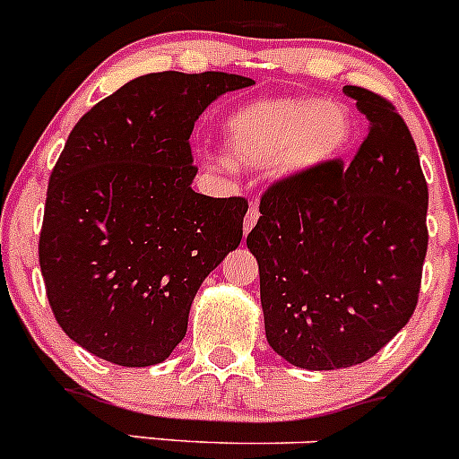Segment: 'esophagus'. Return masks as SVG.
<instances>
[{
    "label": "esophagus",
    "instance_id": "34e87169",
    "mask_svg": "<svg viewBox=\"0 0 459 459\" xmlns=\"http://www.w3.org/2000/svg\"><path fill=\"white\" fill-rule=\"evenodd\" d=\"M257 221H259V209L253 204L248 209V213H246V218H243V230H246V234H248L250 230H253V227L257 225Z\"/></svg>",
    "mask_w": 459,
    "mask_h": 459
}]
</instances>
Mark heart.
I'll return each instance as SVG.
<instances>
[{
    "instance_id": "obj_1",
    "label": "heart",
    "mask_w": 459,
    "mask_h": 459,
    "mask_svg": "<svg viewBox=\"0 0 459 459\" xmlns=\"http://www.w3.org/2000/svg\"><path fill=\"white\" fill-rule=\"evenodd\" d=\"M356 140V117L347 105L319 99H264L241 105L222 124L232 163L301 174L342 160ZM218 169L230 163L216 158Z\"/></svg>"
}]
</instances>
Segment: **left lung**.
Instances as JSON below:
<instances>
[{"instance_id": "obj_1", "label": "left lung", "mask_w": 459, "mask_h": 459, "mask_svg": "<svg viewBox=\"0 0 459 459\" xmlns=\"http://www.w3.org/2000/svg\"><path fill=\"white\" fill-rule=\"evenodd\" d=\"M342 91L370 121L354 160L273 181L246 238L266 340L306 370L359 366L395 338L428 253V181L407 124L379 93Z\"/></svg>"}]
</instances>
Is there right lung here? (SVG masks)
Segmentation results:
<instances>
[{
	"label": "right lung",
	"mask_w": 459,
	"mask_h": 459,
	"mask_svg": "<svg viewBox=\"0 0 459 459\" xmlns=\"http://www.w3.org/2000/svg\"><path fill=\"white\" fill-rule=\"evenodd\" d=\"M232 73H149L93 105L50 174L40 273L64 333L99 359L156 366L184 340L206 275L241 243L246 197L190 188V135Z\"/></svg>",
	"instance_id": "obj_1"
}]
</instances>
